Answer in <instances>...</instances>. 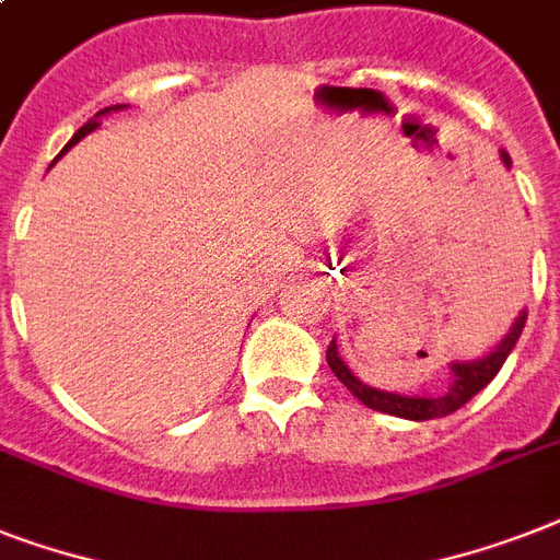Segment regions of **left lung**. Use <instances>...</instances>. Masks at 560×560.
<instances>
[{
    "label": "left lung",
    "instance_id": "1",
    "mask_svg": "<svg viewBox=\"0 0 560 560\" xmlns=\"http://www.w3.org/2000/svg\"><path fill=\"white\" fill-rule=\"evenodd\" d=\"M500 160H503L505 168H512V156L505 151H500ZM523 325H526V311L517 314V319L512 323L509 334H505L503 340L497 342L494 349L486 351L482 358L477 360H453L451 363V389L444 392V395H398V392H386V389H374L369 383H363L358 374L351 372L346 366V360L340 358V351H337V337L328 346V366L331 372L340 377V383L346 389L360 400V404H366L369 409H377V412H386V416L395 418H407V421H427V418H442L456 412L459 407H465L479 389H486L488 383L494 381L497 372L503 369L505 358L512 354V349L517 346L523 334Z\"/></svg>",
    "mask_w": 560,
    "mask_h": 560
}]
</instances>
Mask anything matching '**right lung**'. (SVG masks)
Instances as JSON below:
<instances>
[{
	"label": "right lung",
	"instance_id": "add662e5",
	"mask_svg": "<svg viewBox=\"0 0 560 560\" xmlns=\"http://www.w3.org/2000/svg\"><path fill=\"white\" fill-rule=\"evenodd\" d=\"M125 107H127V104H116V107H104V109H101V113H95V116H92L90 121H86V125H83L81 130H78V133H74L72 139H69V144H66L63 151L57 153V160H60V156H63V153H69V148H74V144L81 142L83 136L92 133V130H98V118H101V116H107V113H118V109H125ZM57 160H55V162H57ZM55 162H51V165H55Z\"/></svg>",
	"mask_w": 560,
	"mask_h": 560
}]
</instances>
